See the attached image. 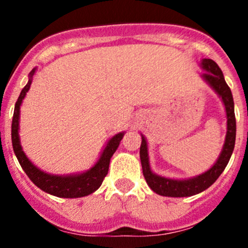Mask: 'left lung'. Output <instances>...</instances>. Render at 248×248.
I'll use <instances>...</instances> for the list:
<instances>
[{
	"mask_svg": "<svg viewBox=\"0 0 248 248\" xmlns=\"http://www.w3.org/2000/svg\"><path fill=\"white\" fill-rule=\"evenodd\" d=\"M202 67L205 69L202 78L210 84V86L221 96L227 111V137L219 158L215 163L210 170L199 176L188 180H171L166 177L158 176L154 174L149 166V157H147L146 140L141 137V145H140V161H141L142 174L150 188L157 194L164 197H189L205 191L209 188L217 179L222 171L226 169L229 159L232 154L235 145V136H236V120L234 114V99L229 86L224 80L223 73L221 68L215 61L210 59H204L202 61Z\"/></svg>",
	"mask_w": 248,
	"mask_h": 248,
	"instance_id": "1",
	"label": "left lung"
}]
</instances>
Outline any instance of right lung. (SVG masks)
<instances>
[{
    "mask_svg": "<svg viewBox=\"0 0 248 248\" xmlns=\"http://www.w3.org/2000/svg\"><path fill=\"white\" fill-rule=\"evenodd\" d=\"M33 74L34 69H32L31 73H30L29 82L20 92V96L16 103V108H14L13 121H12V144H13L14 154H16L20 166L26 172L27 176L30 177V180L37 187H39L42 191L52 194V196L60 197V198H80V197L89 196L99 188L104 177L108 174L110 158L119 147L124 133L116 134L109 140L99 161L86 172H82L80 175H69V176H56V175H50L39 170L29 161L26 155L22 151L21 146H20L19 132H17V129H19L20 106H21L24 97L26 96V92L29 91L30 86H31Z\"/></svg>",
    "mask_w": 248,
    "mask_h": 248,
    "instance_id": "add662e5",
    "label": "right lung"
}]
</instances>
